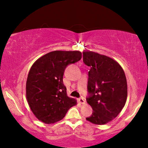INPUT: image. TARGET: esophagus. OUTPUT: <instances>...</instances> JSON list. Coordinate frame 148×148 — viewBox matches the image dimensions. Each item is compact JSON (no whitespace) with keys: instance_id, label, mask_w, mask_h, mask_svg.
Wrapping results in <instances>:
<instances>
[{"instance_id":"1","label":"esophagus","mask_w":148,"mask_h":148,"mask_svg":"<svg viewBox=\"0 0 148 148\" xmlns=\"http://www.w3.org/2000/svg\"><path fill=\"white\" fill-rule=\"evenodd\" d=\"M78 100H79V102L80 104H84L85 103V100L83 97H81V98H79Z\"/></svg>"}]
</instances>
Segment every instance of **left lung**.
I'll return each instance as SVG.
<instances>
[{
	"label": "left lung",
	"instance_id": "8db88e82",
	"mask_svg": "<svg viewBox=\"0 0 148 148\" xmlns=\"http://www.w3.org/2000/svg\"><path fill=\"white\" fill-rule=\"evenodd\" d=\"M83 60L90 67L86 100L93 110L86 120L96 125L106 124L116 118L126 103L125 72L112 58L94 52H83Z\"/></svg>",
	"mask_w": 148,
	"mask_h": 148
}]
</instances>
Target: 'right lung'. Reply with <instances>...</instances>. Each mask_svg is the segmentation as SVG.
<instances>
[{
  "mask_svg": "<svg viewBox=\"0 0 148 148\" xmlns=\"http://www.w3.org/2000/svg\"><path fill=\"white\" fill-rule=\"evenodd\" d=\"M79 51L56 50L36 60L26 82V97L32 112L46 124L62 120L69 109L77 104L66 95L63 75L66 66L82 58Z\"/></svg>",
  "mask_w": 148,
  "mask_h": 148,
  "instance_id": "right-lung-1",
  "label": "right lung"
}]
</instances>
